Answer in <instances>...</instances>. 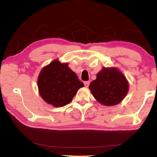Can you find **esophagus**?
Listing matches in <instances>:
<instances>
[{
    "label": "esophagus",
    "instance_id": "34e87169",
    "mask_svg": "<svg viewBox=\"0 0 157 157\" xmlns=\"http://www.w3.org/2000/svg\"><path fill=\"white\" fill-rule=\"evenodd\" d=\"M84 85L86 88L88 87L89 85H90V82L89 81H86V82H84Z\"/></svg>",
    "mask_w": 157,
    "mask_h": 157
}]
</instances>
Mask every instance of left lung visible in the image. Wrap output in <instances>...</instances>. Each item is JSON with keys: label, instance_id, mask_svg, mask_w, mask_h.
<instances>
[{"label": "left lung", "instance_id": "obj_1", "mask_svg": "<svg viewBox=\"0 0 157 157\" xmlns=\"http://www.w3.org/2000/svg\"><path fill=\"white\" fill-rule=\"evenodd\" d=\"M128 88V82L124 75L114 67H103L89 86L93 96L106 106H113L121 102Z\"/></svg>", "mask_w": 157, "mask_h": 157}]
</instances>
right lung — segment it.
<instances>
[{"mask_svg":"<svg viewBox=\"0 0 157 157\" xmlns=\"http://www.w3.org/2000/svg\"><path fill=\"white\" fill-rule=\"evenodd\" d=\"M84 86L67 63H61L58 60L44 67L38 78L41 97L55 107L69 104L78 90Z\"/></svg>","mask_w":157,"mask_h":157,"instance_id":"1","label":"right lung"}]
</instances>
